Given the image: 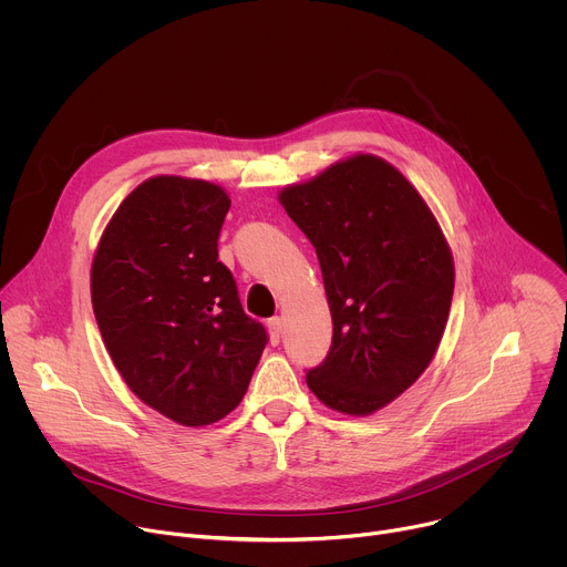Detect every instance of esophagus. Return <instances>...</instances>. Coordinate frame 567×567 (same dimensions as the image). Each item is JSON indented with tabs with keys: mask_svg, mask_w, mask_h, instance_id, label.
<instances>
[{
	"mask_svg": "<svg viewBox=\"0 0 567 567\" xmlns=\"http://www.w3.org/2000/svg\"><path fill=\"white\" fill-rule=\"evenodd\" d=\"M282 328H285V322H282V318H280V316H276V318H271V320H269V339H271V343H274V346H278V343H280Z\"/></svg>",
	"mask_w": 567,
	"mask_h": 567,
	"instance_id": "34e87169",
	"label": "esophagus"
}]
</instances>
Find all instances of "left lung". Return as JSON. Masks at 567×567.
Here are the masks:
<instances>
[{"label":"left lung","mask_w":567,"mask_h":567,"mask_svg":"<svg viewBox=\"0 0 567 567\" xmlns=\"http://www.w3.org/2000/svg\"><path fill=\"white\" fill-rule=\"evenodd\" d=\"M278 202L316 249L334 322L307 385L332 411L372 415L440 348L455 287L449 241L417 188L374 154L285 186Z\"/></svg>","instance_id":"left-lung-1"}]
</instances>
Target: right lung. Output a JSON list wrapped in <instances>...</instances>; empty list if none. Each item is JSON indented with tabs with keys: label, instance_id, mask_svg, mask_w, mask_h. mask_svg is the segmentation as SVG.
Masks as SVG:
<instances>
[{
	"label": "right lung",
	"instance_id": "obj_1",
	"mask_svg": "<svg viewBox=\"0 0 567 567\" xmlns=\"http://www.w3.org/2000/svg\"><path fill=\"white\" fill-rule=\"evenodd\" d=\"M228 193L204 179L156 175L107 221L92 262V305L127 388L182 426L237 409L267 346L217 260Z\"/></svg>",
	"mask_w": 567,
	"mask_h": 567
}]
</instances>
